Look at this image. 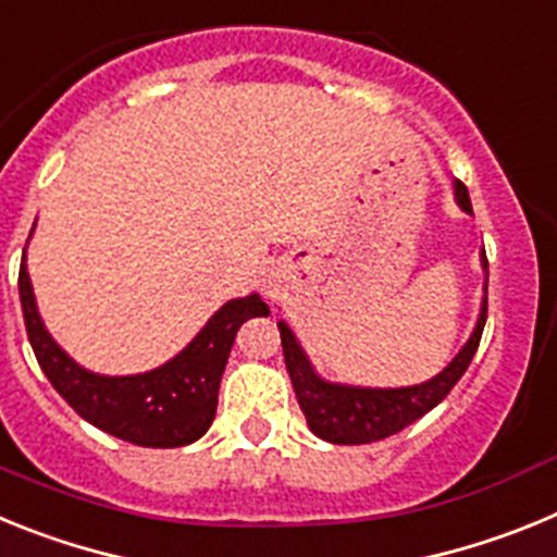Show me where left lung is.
Here are the masks:
<instances>
[{
	"label": "left lung",
	"mask_w": 557,
	"mask_h": 557,
	"mask_svg": "<svg viewBox=\"0 0 557 557\" xmlns=\"http://www.w3.org/2000/svg\"><path fill=\"white\" fill-rule=\"evenodd\" d=\"M455 200L466 214H474L471 211L469 189L460 181H455ZM480 262L482 270H485V282H482V304L474 332L462 343L460 351L451 357L449 366L432 379H426V382H421V385L359 387L329 382V379H323L321 373L314 371L307 351H304L298 337L293 334V329L284 321H278L287 373L293 379L298 405H301L309 430L314 435L339 446L373 444V441L391 437L405 430V426H410L412 421L426 416L432 407H437L449 396L451 387L460 382L466 368L471 366L476 346H480L482 329H485V318H488V259H485V250L480 253Z\"/></svg>",
	"instance_id": "left-lung-1"
}]
</instances>
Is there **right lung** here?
Segmentation results:
<instances>
[{
    "label": "right lung",
    "mask_w": 557,
    "mask_h": 557,
    "mask_svg": "<svg viewBox=\"0 0 557 557\" xmlns=\"http://www.w3.org/2000/svg\"><path fill=\"white\" fill-rule=\"evenodd\" d=\"M18 298L38 366L66 405L97 430L150 449L189 446L206 435L218 412L220 379L236 332L250 318L270 314L256 293L231 298L164 366L131 376H106L77 366L47 332L27 273V248L18 270Z\"/></svg>",
    "instance_id": "obj_1"
}]
</instances>
